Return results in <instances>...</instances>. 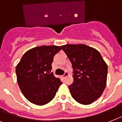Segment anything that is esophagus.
<instances>
[{"mask_svg": "<svg viewBox=\"0 0 122 122\" xmlns=\"http://www.w3.org/2000/svg\"><path fill=\"white\" fill-rule=\"evenodd\" d=\"M68 75H69V73H68V72H67V71H66V72H64V74H63V77L64 78V77H67Z\"/></svg>", "mask_w": 122, "mask_h": 122, "instance_id": "34e87169", "label": "esophagus"}]
</instances>
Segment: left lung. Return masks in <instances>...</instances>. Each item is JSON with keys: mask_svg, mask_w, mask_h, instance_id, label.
<instances>
[{"mask_svg": "<svg viewBox=\"0 0 122 122\" xmlns=\"http://www.w3.org/2000/svg\"><path fill=\"white\" fill-rule=\"evenodd\" d=\"M61 48L74 70V82L69 86L72 98L83 105L92 104L106 86L107 64L97 50L85 45H66Z\"/></svg>", "mask_w": 122, "mask_h": 122, "instance_id": "left-lung-1", "label": "left lung"}]
</instances>
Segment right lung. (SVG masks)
Instances as JSON below:
<instances>
[{
    "instance_id": "add662e5",
    "label": "right lung",
    "mask_w": 122,
    "mask_h": 122,
    "mask_svg": "<svg viewBox=\"0 0 122 122\" xmlns=\"http://www.w3.org/2000/svg\"><path fill=\"white\" fill-rule=\"evenodd\" d=\"M58 46H41L28 50L16 66L17 82L28 101L38 105L48 104L56 96L60 79L51 72Z\"/></svg>"
}]
</instances>
